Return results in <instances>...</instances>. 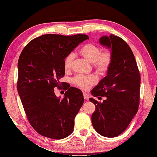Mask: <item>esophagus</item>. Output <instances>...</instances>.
Instances as JSON below:
<instances>
[{
    "mask_svg": "<svg viewBox=\"0 0 157 157\" xmlns=\"http://www.w3.org/2000/svg\"><path fill=\"white\" fill-rule=\"evenodd\" d=\"M83 97H84V98L86 100H88L89 99V95L87 94V93L83 92Z\"/></svg>",
    "mask_w": 157,
    "mask_h": 157,
    "instance_id": "obj_1",
    "label": "esophagus"
}]
</instances>
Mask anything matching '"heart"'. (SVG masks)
Returning a JSON list of instances; mask_svg holds the SVG:
<instances>
[{
	"instance_id": "b5f03b06",
	"label": "heart",
	"mask_w": 157,
	"mask_h": 157,
	"mask_svg": "<svg viewBox=\"0 0 157 157\" xmlns=\"http://www.w3.org/2000/svg\"><path fill=\"white\" fill-rule=\"evenodd\" d=\"M80 54L87 61L92 63L94 70L98 73L103 74L110 67L112 61V52L110 49H105L101 52V48L94 43H88L81 48ZM75 55L74 53L68 54L65 56L63 66L65 70H70L72 65ZM97 78L94 75H77L72 79V83L83 90L89 89L93 85L97 83Z\"/></svg>"
}]
</instances>
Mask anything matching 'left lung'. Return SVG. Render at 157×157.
I'll return each mask as SVG.
<instances>
[{
  "mask_svg": "<svg viewBox=\"0 0 157 157\" xmlns=\"http://www.w3.org/2000/svg\"><path fill=\"white\" fill-rule=\"evenodd\" d=\"M112 52V61L107 76L91 91L95 97H105L103 102L93 98L95 105L92 123L101 136L112 138L123 132L139 109L141 76L130 47L121 38L114 34L99 40Z\"/></svg>",
  "mask_w": 157,
  "mask_h": 157,
  "instance_id": "left-lung-1",
  "label": "left lung"
}]
</instances>
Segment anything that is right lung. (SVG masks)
<instances>
[{"mask_svg":"<svg viewBox=\"0 0 157 157\" xmlns=\"http://www.w3.org/2000/svg\"><path fill=\"white\" fill-rule=\"evenodd\" d=\"M87 39L88 36L81 34L42 35L30 41L19 56L18 92L30 125L40 135L62 139L73 132L83 93L67 84L61 98L54 89L64 85L60 79L65 75V56Z\"/></svg>","mask_w":157,"mask_h":157,"instance_id":"add662e5","label":"right lung"}]
</instances>
